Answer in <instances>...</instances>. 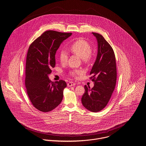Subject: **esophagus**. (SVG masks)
I'll return each mask as SVG.
<instances>
[{
    "label": "esophagus",
    "instance_id": "esophagus-1",
    "mask_svg": "<svg viewBox=\"0 0 146 146\" xmlns=\"http://www.w3.org/2000/svg\"><path fill=\"white\" fill-rule=\"evenodd\" d=\"M75 84H75V82L71 81V82H69L67 84V86H68V87H71V86H72L75 85Z\"/></svg>",
    "mask_w": 146,
    "mask_h": 146
}]
</instances>
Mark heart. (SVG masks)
Here are the masks:
<instances>
[{
    "instance_id": "1",
    "label": "heart",
    "mask_w": 146,
    "mask_h": 146,
    "mask_svg": "<svg viewBox=\"0 0 146 146\" xmlns=\"http://www.w3.org/2000/svg\"><path fill=\"white\" fill-rule=\"evenodd\" d=\"M69 50L72 53L76 54L85 62H89L92 57V47L90 44L85 40L79 38L73 41L68 46ZM59 58L62 64L66 63L67 61L68 54L64 50H61L59 53ZM82 71L80 70H74L71 71V75L72 76H76L81 74Z\"/></svg>"
}]
</instances>
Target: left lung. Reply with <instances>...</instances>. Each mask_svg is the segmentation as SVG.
Returning <instances> with one entry per match:
<instances>
[{"label":"left lung","mask_w":146,"mask_h":146,"mask_svg":"<svg viewBox=\"0 0 146 146\" xmlns=\"http://www.w3.org/2000/svg\"><path fill=\"white\" fill-rule=\"evenodd\" d=\"M98 42V54L90 71V78L94 86L85 85L81 102L86 109L98 112L108 104L114 92L117 81V66L114 51L102 35L92 32Z\"/></svg>","instance_id":"left-lung-1"}]
</instances>
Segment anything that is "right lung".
<instances>
[{"instance_id": "obj_1", "label": "right lung", "mask_w": 146, "mask_h": 146, "mask_svg": "<svg viewBox=\"0 0 146 146\" xmlns=\"http://www.w3.org/2000/svg\"><path fill=\"white\" fill-rule=\"evenodd\" d=\"M71 33L47 31L30 45L27 54L25 85L32 105L42 112L52 110L63 99L66 82H55L48 75L56 65L55 54L61 43Z\"/></svg>"}]
</instances>
